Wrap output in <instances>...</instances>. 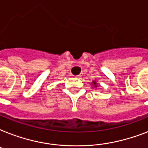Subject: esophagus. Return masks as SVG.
<instances>
[{
    "instance_id": "1",
    "label": "esophagus",
    "mask_w": 148,
    "mask_h": 148,
    "mask_svg": "<svg viewBox=\"0 0 148 148\" xmlns=\"http://www.w3.org/2000/svg\"><path fill=\"white\" fill-rule=\"evenodd\" d=\"M81 77V74H80V75H77V76H76V77H78L79 78V77Z\"/></svg>"
}]
</instances>
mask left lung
Masks as SVG:
<instances>
[{
  "instance_id": "obj_1",
  "label": "left lung",
  "mask_w": 148,
  "mask_h": 148,
  "mask_svg": "<svg viewBox=\"0 0 148 148\" xmlns=\"http://www.w3.org/2000/svg\"><path fill=\"white\" fill-rule=\"evenodd\" d=\"M94 83H95V82H94Z\"/></svg>"
}]
</instances>
